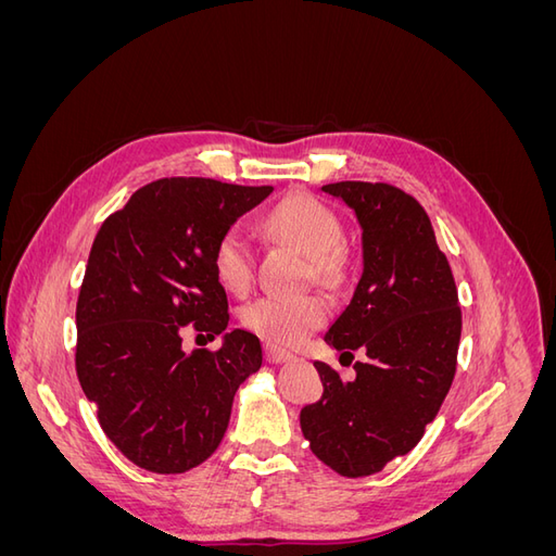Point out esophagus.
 Returning <instances> with one entry per match:
<instances>
[{
    "label": "esophagus",
    "instance_id": "34e87169",
    "mask_svg": "<svg viewBox=\"0 0 556 556\" xmlns=\"http://www.w3.org/2000/svg\"><path fill=\"white\" fill-rule=\"evenodd\" d=\"M264 357H266L268 364H282V362L294 359L292 352L282 350V348H276V345H266V348H264Z\"/></svg>",
    "mask_w": 556,
    "mask_h": 556
}]
</instances>
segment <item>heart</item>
Masks as SVG:
<instances>
[{
	"mask_svg": "<svg viewBox=\"0 0 556 556\" xmlns=\"http://www.w3.org/2000/svg\"><path fill=\"white\" fill-rule=\"evenodd\" d=\"M264 231L278 243L306 255V280L341 285L350 274V252L341 241L336 213L308 194H290L266 213ZM213 274L227 292L245 294L255 278V250L239 227L227 229L213 248ZM329 301L319 292L260 296L241 311V323L268 343L296 345L323 327Z\"/></svg>",
	"mask_w": 556,
	"mask_h": 556,
	"instance_id": "1",
	"label": "heart"
}]
</instances>
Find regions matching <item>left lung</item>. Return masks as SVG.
<instances>
[{
  "mask_svg": "<svg viewBox=\"0 0 556 556\" xmlns=\"http://www.w3.org/2000/svg\"><path fill=\"white\" fill-rule=\"evenodd\" d=\"M362 225L364 271L325 341L355 350V378L315 362L325 392L301 408L311 450L336 473L364 478L410 452L439 415L457 371L462 308L427 211L390 182L323 185Z\"/></svg>",
  "mask_w": 556,
  "mask_h": 556,
  "instance_id": "left-lung-1",
  "label": "left lung"
}]
</instances>
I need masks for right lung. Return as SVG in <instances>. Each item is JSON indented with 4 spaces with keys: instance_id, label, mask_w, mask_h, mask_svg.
Segmentation results:
<instances>
[{
    "instance_id": "add662e5",
    "label": "right lung",
    "mask_w": 556,
    "mask_h": 556,
    "mask_svg": "<svg viewBox=\"0 0 556 556\" xmlns=\"http://www.w3.org/2000/svg\"><path fill=\"white\" fill-rule=\"evenodd\" d=\"M274 192L213 178L143 185L99 227L76 304V374L104 433L153 473H185L220 445L239 384L260 371L255 333L182 352V329L220 336L227 292L213 248Z\"/></svg>"
}]
</instances>
